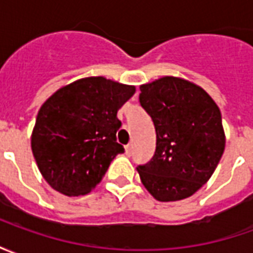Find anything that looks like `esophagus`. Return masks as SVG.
Returning a JSON list of instances; mask_svg holds the SVG:
<instances>
[{"label": "esophagus", "instance_id": "34e87169", "mask_svg": "<svg viewBox=\"0 0 253 253\" xmlns=\"http://www.w3.org/2000/svg\"><path fill=\"white\" fill-rule=\"evenodd\" d=\"M125 150H126V154H128V156H130V154H131V152H132V145H131V143L126 145V146H125Z\"/></svg>", "mask_w": 253, "mask_h": 253}]
</instances>
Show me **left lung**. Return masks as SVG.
Returning a JSON list of instances; mask_svg holds the SVG:
<instances>
[{
	"label": "left lung",
	"mask_w": 253,
	"mask_h": 253,
	"mask_svg": "<svg viewBox=\"0 0 253 253\" xmlns=\"http://www.w3.org/2000/svg\"><path fill=\"white\" fill-rule=\"evenodd\" d=\"M139 101L156 128V153L137 168L159 202L194 195L206 184L225 150L221 111L211 96L186 78L164 76L142 84Z\"/></svg>",
	"instance_id": "left-lung-1"
}]
</instances>
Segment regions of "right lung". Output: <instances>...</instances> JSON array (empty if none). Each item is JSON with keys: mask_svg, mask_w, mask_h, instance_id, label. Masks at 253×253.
<instances>
[{"mask_svg": "<svg viewBox=\"0 0 253 253\" xmlns=\"http://www.w3.org/2000/svg\"><path fill=\"white\" fill-rule=\"evenodd\" d=\"M135 93L134 85L103 76L63 85L43 103L31 149L44 180L66 196L86 195L125 149L116 142L118 111Z\"/></svg>", "mask_w": 253, "mask_h": 253, "instance_id": "right-lung-1", "label": "right lung"}]
</instances>
